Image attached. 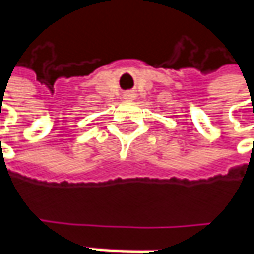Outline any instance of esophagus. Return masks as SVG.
Instances as JSON below:
<instances>
[{
	"label": "esophagus",
	"instance_id": "34e87169",
	"mask_svg": "<svg viewBox=\"0 0 254 254\" xmlns=\"http://www.w3.org/2000/svg\"><path fill=\"white\" fill-rule=\"evenodd\" d=\"M124 98H125V100H133V98H135V94L132 91H127L124 94Z\"/></svg>",
	"mask_w": 254,
	"mask_h": 254
}]
</instances>
